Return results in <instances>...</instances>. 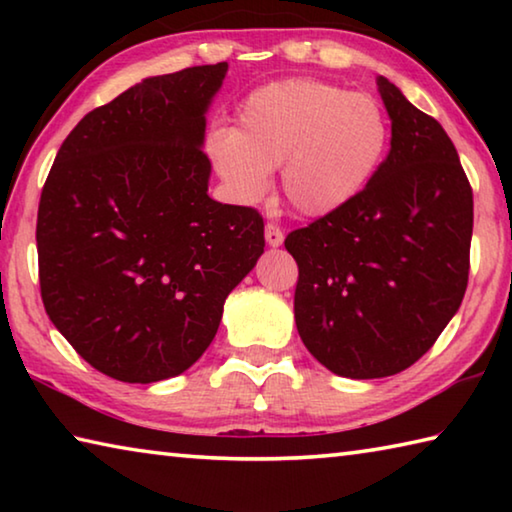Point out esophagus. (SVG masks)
<instances>
[{
    "label": "esophagus",
    "instance_id": "obj_1",
    "mask_svg": "<svg viewBox=\"0 0 512 512\" xmlns=\"http://www.w3.org/2000/svg\"><path fill=\"white\" fill-rule=\"evenodd\" d=\"M264 237H266V244H268V246L277 248V246H282V241H284V232L280 230V225H275V223H266V228H264Z\"/></svg>",
    "mask_w": 512,
    "mask_h": 512
}]
</instances>
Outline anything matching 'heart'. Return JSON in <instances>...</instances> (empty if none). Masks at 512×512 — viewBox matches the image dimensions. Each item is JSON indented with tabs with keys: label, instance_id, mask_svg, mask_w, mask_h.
Instances as JSON below:
<instances>
[{
	"label": "heart",
	"instance_id": "b5f03b06",
	"mask_svg": "<svg viewBox=\"0 0 512 512\" xmlns=\"http://www.w3.org/2000/svg\"><path fill=\"white\" fill-rule=\"evenodd\" d=\"M388 146L377 99L341 85L296 79L264 85L241 101L237 128H214L205 149L239 201L266 194L280 169L289 203L307 216L350 205L375 176Z\"/></svg>",
	"mask_w": 512,
	"mask_h": 512
}]
</instances>
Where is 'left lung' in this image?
<instances>
[{"label": "left lung", "mask_w": 512, "mask_h": 512, "mask_svg": "<svg viewBox=\"0 0 512 512\" xmlns=\"http://www.w3.org/2000/svg\"><path fill=\"white\" fill-rule=\"evenodd\" d=\"M391 151L343 210L284 239L298 264L293 311L327 370L391 377L431 350L470 275L472 187L443 126L379 76Z\"/></svg>", "instance_id": "8db88e82"}]
</instances>
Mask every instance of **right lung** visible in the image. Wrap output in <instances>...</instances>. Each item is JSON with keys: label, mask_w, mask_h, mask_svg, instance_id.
Wrapping results in <instances>:
<instances>
[{"label": "right lung", "mask_w": 512, "mask_h": 512, "mask_svg": "<svg viewBox=\"0 0 512 512\" xmlns=\"http://www.w3.org/2000/svg\"><path fill=\"white\" fill-rule=\"evenodd\" d=\"M228 63L151 76L88 112L38 205L47 316L128 384L176 377L212 343L228 293L264 253L255 207L207 196L205 110Z\"/></svg>", "instance_id": "right-lung-1"}]
</instances>
